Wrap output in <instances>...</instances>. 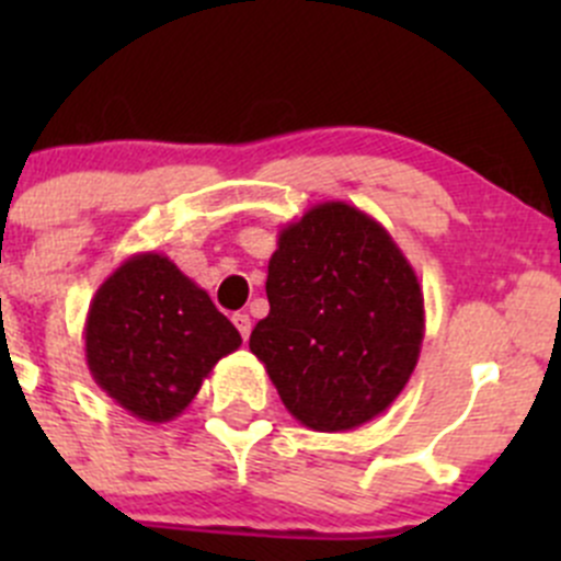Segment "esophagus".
Segmentation results:
<instances>
[{
	"instance_id": "34e87169",
	"label": "esophagus",
	"mask_w": 561,
	"mask_h": 561,
	"mask_svg": "<svg viewBox=\"0 0 561 561\" xmlns=\"http://www.w3.org/2000/svg\"><path fill=\"white\" fill-rule=\"evenodd\" d=\"M233 325L239 328L241 336L249 339V333H252V320H249V314H244V312H236V314H233Z\"/></svg>"
}]
</instances>
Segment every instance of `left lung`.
Here are the masks:
<instances>
[{
    "label": "left lung",
    "instance_id": "obj_1",
    "mask_svg": "<svg viewBox=\"0 0 561 561\" xmlns=\"http://www.w3.org/2000/svg\"><path fill=\"white\" fill-rule=\"evenodd\" d=\"M265 296L271 312L249 350L298 423L350 432L399 399L421 358L426 312L415 268L375 217L325 201L287 222Z\"/></svg>",
    "mask_w": 561,
    "mask_h": 561
}]
</instances>
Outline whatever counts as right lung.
I'll list each match as a JSON object with an SVG mask.
<instances>
[{
    "label": "right lung",
    "mask_w": 561,
    "mask_h": 561,
    "mask_svg": "<svg viewBox=\"0 0 561 561\" xmlns=\"http://www.w3.org/2000/svg\"><path fill=\"white\" fill-rule=\"evenodd\" d=\"M87 366L94 382L146 423L179 417L241 333L160 252L124 260L89 304Z\"/></svg>",
    "instance_id": "obj_1"
}]
</instances>
